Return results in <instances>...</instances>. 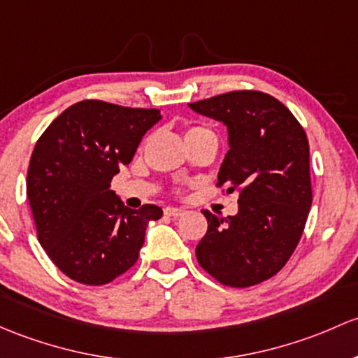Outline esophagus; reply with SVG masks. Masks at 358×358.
Here are the masks:
<instances>
[{"label": "esophagus", "mask_w": 358, "mask_h": 358, "mask_svg": "<svg viewBox=\"0 0 358 358\" xmlns=\"http://www.w3.org/2000/svg\"><path fill=\"white\" fill-rule=\"evenodd\" d=\"M164 214H166V216L178 217V216H182V214H183V209H180V208H171V206H168V208H164Z\"/></svg>", "instance_id": "1"}]
</instances>
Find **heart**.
Returning a JSON list of instances; mask_svg holds the SVG:
<instances>
[{
    "label": "heart",
    "instance_id": "heart-1",
    "mask_svg": "<svg viewBox=\"0 0 358 358\" xmlns=\"http://www.w3.org/2000/svg\"><path fill=\"white\" fill-rule=\"evenodd\" d=\"M194 134H210V131L206 129H201V127H195V129H190L189 131H187L185 137H189V135H194Z\"/></svg>",
    "mask_w": 358,
    "mask_h": 358
}]
</instances>
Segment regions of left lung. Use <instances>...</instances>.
I'll return each instance as SVG.
<instances>
[{"label":"left lung","instance_id":"8db88e82","mask_svg":"<svg viewBox=\"0 0 358 358\" xmlns=\"http://www.w3.org/2000/svg\"><path fill=\"white\" fill-rule=\"evenodd\" d=\"M189 106L227 125L229 149L217 185L240 194L235 216L202 210L208 233L195 247L199 264L227 287L262 283L287 264L306 228L312 206L306 131L285 104L257 90Z\"/></svg>","mask_w":358,"mask_h":358}]
</instances>
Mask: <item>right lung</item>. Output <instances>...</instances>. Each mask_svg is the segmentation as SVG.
Returning a JSON list of instances; mask_svg holds the SVG:
<instances>
[{
  "instance_id": "1",
  "label": "right lung",
  "mask_w": 358,
  "mask_h": 358,
  "mask_svg": "<svg viewBox=\"0 0 358 358\" xmlns=\"http://www.w3.org/2000/svg\"><path fill=\"white\" fill-rule=\"evenodd\" d=\"M159 110L80 101L41 135L30 157L27 197L37 236L62 273L106 285L137 262L150 221L163 209H130L111 190Z\"/></svg>"
}]
</instances>
